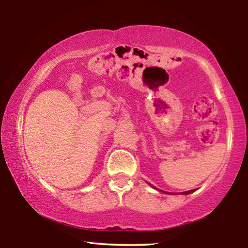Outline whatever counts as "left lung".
<instances>
[{
  "label": "left lung",
  "instance_id": "8db88e82",
  "mask_svg": "<svg viewBox=\"0 0 248 248\" xmlns=\"http://www.w3.org/2000/svg\"><path fill=\"white\" fill-rule=\"evenodd\" d=\"M192 190H188V191H184L183 192V194H190V192H191Z\"/></svg>",
  "mask_w": 248,
  "mask_h": 248
}]
</instances>
